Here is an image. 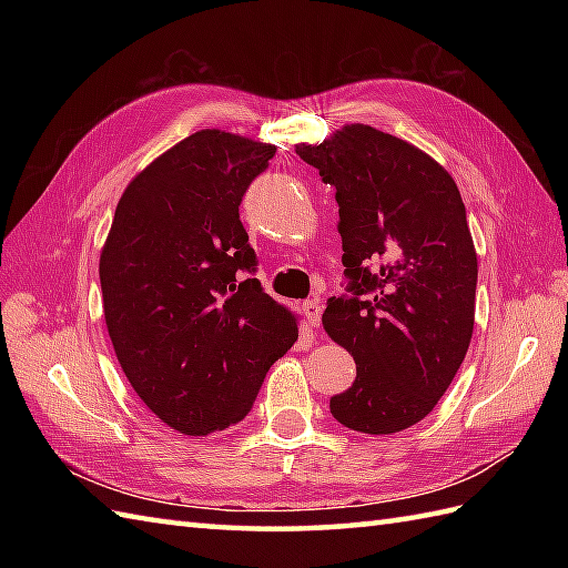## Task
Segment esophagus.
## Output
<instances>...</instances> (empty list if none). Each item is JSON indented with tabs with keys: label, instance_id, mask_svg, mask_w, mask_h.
<instances>
[{
	"label": "esophagus",
	"instance_id": "1",
	"mask_svg": "<svg viewBox=\"0 0 568 568\" xmlns=\"http://www.w3.org/2000/svg\"><path fill=\"white\" fill-rule=\"evenodd\" d=\"M303 312L307 322L312 324V327H320L322 322V305L317 303V300H307V303H303Z\"/></svg>",
	"mask_w": 568,
	"mask_h": 568
}]
</instances>
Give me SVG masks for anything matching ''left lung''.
I'll use <instances>...</instances> for the list:
<instances>
[{
    "label": "left lung",
    "instance_id": "obj_1",
    "mask_svg": "<svg viewBox=\"0 0 568 568\" xmlns=\"http://www.w3.org/2000/svg\"><path fill=\"white\" fill-rule=\"evenodd\" d=\"M295 151L339 204L348 295L327 300L322 324L356 381L329 409L348 429L403 432L432 413L474 334L478 258L462 192L432 155L368 124Z\"/></svg>",
    "mask_w": 568,
    "mask_h": 568
}]
</instances>
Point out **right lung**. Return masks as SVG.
I'll return each mask as SVG.
<instances>
[{
    "instance_id": "1",
    "label": "right lung",
    "mask_w": 568,
    "mask_h": 568,
    "mask_svg": "<svg viewBox=\"0 0 568 568\" xmlns=\"http://www.w3.org/2000/svg\"><path fill=\"white\" fill-rule=\"evenodd\" d=\"M275 146L220 129L175 143L131 180L100 256L106 332L151 413L190 437L244 419L297 320L263 293L239 220Z\"/></svg>"
}]
</instances>
